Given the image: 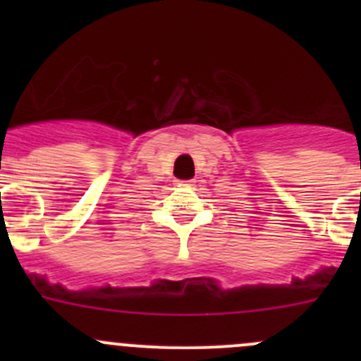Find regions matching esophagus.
<instances>
[{
	"mask_svg": "<svg viewBox=\"0 0 361 361\" xmlns=\"http://www.w3.org/2000/svg\"><path fill=\"white\" fill-rule=\"evenodd\" d=\"M178 187H192V180H185V181H178Z\"/></svg>",
	"mask_w": 361,
	"mask_h": 361,
	"instance_id": "34e87169",
	"label": "esophagus"
}]
</instances>
